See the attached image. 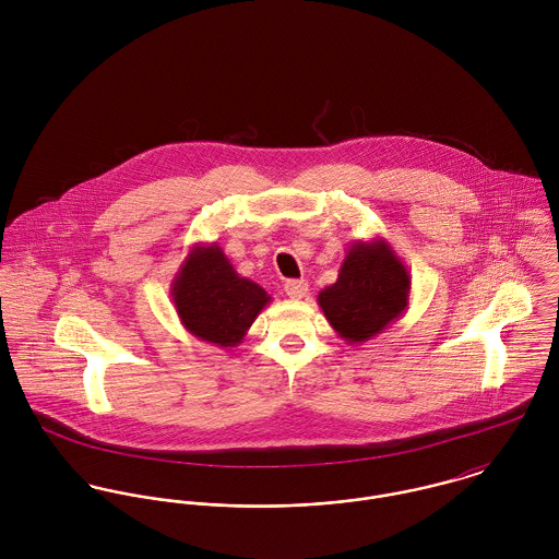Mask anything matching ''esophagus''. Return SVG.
Listing matches in <instances>:
<instances>
[{"label":"esophagus","instance_id":"1","mask_svg":"<svg viewBox=\"0 0 559 559\" xmlns=\"http://www.w3.org/2000/svg\"><path fill=\"white\" fill-rule=\"evenodd\" d=\"M284 290L290 299H304L308 295V282L306 280H288Z\"/></svg>","mask_w":559,"mask_h":559}]
</instances>
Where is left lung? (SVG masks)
Instances as JSON below:
<instances>
[{"mask_svg":"<svg viewBox=\"0 0 559 559\" xmlns=\"http://www.w3.org/2000/svg\"><path fill=\"white\" fill-rule=\"evenodd\" d=\"M411 275L385 239L355 240L335 284L319 293V306L333 331L348 344L383 333L406 312Z\"/></svg>","mask_w":559,"mask_h":559,"instance_id":"8db88e82","label":"left lung"}]
</instances>
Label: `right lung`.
Returning a JSON list of instances; mask_svg holds the SVG:
<instances>
[{
	"instance_id": "right-lung-1",
	"label": "right lung",
	"mask_w": 559,
	"mask_h": 559,
	"mask_svg": "<svg viewBox=\"0 0 559 559\" xmlns=\"http://www.w3.org/2000/svg\"><path fill=\"white\" fill-rule=\"evenodd\" d=\"M182 326L198 340L239 346L271 297L255 282L240 277L219 242L191 247L169 288Z\"/></svg>"
}]
</instances>
